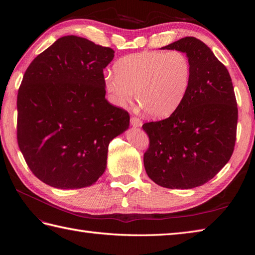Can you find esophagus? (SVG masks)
<instances>
[{
	"label": "esophagus",
	"instance_id": "34e87169",
	"mask_svg": "<svg viewBox=\"0 0 255 255\" xmlns=\"http://www.w3.org/2000/svg\"><path fill=\"white\" fill-rule=\"evenodd\" d=\"M130 126H132L133 128H139V127L142 126V122L139 118L132 117V118H130Z\"/></svg>",
	"mask_w": 255,
	"mask_h": 255
}]
</instances>
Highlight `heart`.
<instances>
[{
    "instance_id": "obj_1",
    "label": "heart",
    "mask_w": 255,
    "mask_h": 255,
    "mask_svg": "<svg viewBox=\"0 0 255 255\" xmlns=\"http://www.w3.org/2000/svg\"><path fill=\"white\" fill-rule=\"evenodd\" d=\"M114 69L103 75L111 102L126 107L136 96L138 105L151 118H166L175 112L190 86L191 64L181 51L130 54L120 58Z\"/></svg>"
}]
</instances>
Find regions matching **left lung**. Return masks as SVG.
Segmentation results:
<instances>
[{"label": "left lung", "instance_id": "left-lung-1", "mask_svg": "<svg viewBox=\"0 0 255 255\" xmlns=\"http://www.w3.org/2000/svg\"><path fill=\"white\" fill-rule=\"evenodd\" d=\"M161 50L186 54L191 81L186 97L170 117L142 126L150 139L143 165L159 186L190 189L212 180L232 156L236 98L228 69L201 40L185 37Z\"/></svg>", "mask_w": 255, "mask_h": 255}]
</instances>
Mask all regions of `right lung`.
<instances>
[{"instance_id":"right-lung-1","label":"right lung","mask_w":255,"mask_h":255,"mask_svg":"<svg viewBox=\"0 0 255 255\" xmlns=\"http://www.w3.org/2000/svg\"><path fill=\"white\" fill-rule=\"evenodd\" d=\"M115 51L65 36L26 69L18 91L17 138L32 172L59 189L91 186L109 144L129 126L128 112L105 99L103 69Z\"/></svg>"}]
</instances>
